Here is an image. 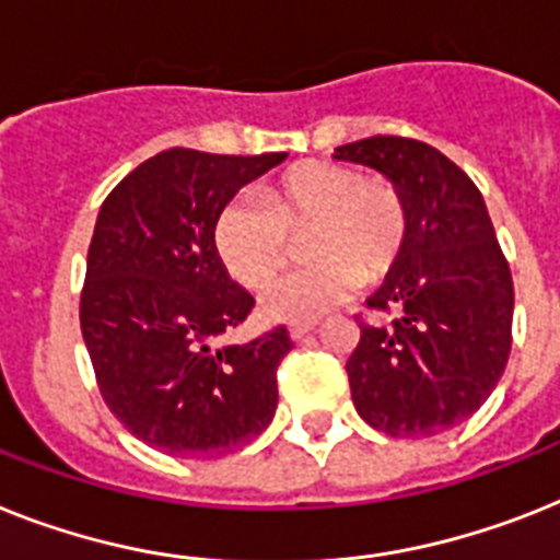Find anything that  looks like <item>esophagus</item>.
<instances>
[{
  "label": "esophagus",
  "mask_w": 560,
  "mask_h": 560,
  "mask_svg": "<svg viewBox=\"0 0 560 560\" xmlns=\"http://www.w3.org/2000/svg\"><path fill=\"white\" fill-rule=\"evenodd\" d=\"M314 326H317V320H294L289 326V335L294 337V340H300V337L308 335V331H312Z\"/></svg>",
  "instance_id": "esophagus-1"
}]
</instances>
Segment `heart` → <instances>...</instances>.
<instances>
[{
	"label": "heart",
	"instance_id": "b5f03b06",
	"mask_svg": "<svg viewBox=\"0 0 560 560\" xmlns=\"http://www.w3.org/2000/svg\"><path fill=\"white\" fill-rule=\"evenodd\" d=\"M303 237L312 262L266 298V312L314 317L354 289L386 283L412 243V208L383 174L335 160H303L260 188V202L234 200L217 214L214 252L240 285L269 289Z\"/></svg>",
	"mask_w": 560,
	"mask_h": 560
}]
</instances>
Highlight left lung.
Masks as SVG:
<instances>
[{"mask_svg":"<svg viewBox=\"0 0 560 560\" xmlns=\"http://www.w3.org/2000/svg\"><path fill=\"white\" fill-rule=\"evenodd\" d=\"M337 160L383 171L412 208V243L400 269L366 300L392 314L346 360L352 400L369 427L392 438H432L478 412L512 349L510 262L478 186L438 148L409 137H369Z\"/></svg>","mask_w":560,"mask_h":560,"instance_id":"1","label":"left lung"}]
</instances>
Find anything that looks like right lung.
Here are the masks:
<instances>
[{
    "mask_svg": "<svg viewBox=\"0 0 560 560\" xmlns=\"http://www.w3.org/2000/svg\"><path fill=\"white\" fill-rule=\"evenodd\" d=\"M285 154L171 148L105 197L88 246L80 326L100 395L133 438L174 457L240 450L269 427L285 326L217 346L254 298L214 252L217 214Z\"/></svg>",
    "mask_w": 560,
    "mask_h": 560,
    "instance_id": "1",
    "label": "right lung"
}]
</instances>
